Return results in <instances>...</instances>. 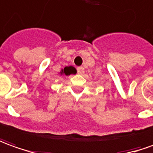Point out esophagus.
Masks as SVG:
<instances>
[{"label": "esophagus", "mask_w": 153, "mask_h": 153, "mask_svg": "<svg viewBox=\"0 0 153 153\" xmlns=\"http://www.w3.org/2000/svg\"><path fill=\"white\" fill-rule=\"evenodd\" d=\"M84 68H83L82 66H79V67H77V73L80 75H82L83 73H84Z\"/></svg>", "instance_id": "esophagus-1"}]
</instances>
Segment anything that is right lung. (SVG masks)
Segmentation results:
<instances>
[{
    "label": "right lung",
    "instance_id": "1",
    "mask_svg": "<svg viewBox=\"0 0 153 153\" xmlns=\"http://www.w3.org/2000/svg\"><path fill=\"white\" fill-rule=\"evenodd\" d=\"M76 70L73 66H66L65 68L62 69V71L60 72L61 75H66V76H69L71 74H76Z\"/></svg>",
    "mask_w": 153,
    "mask_h": 153
}]
</instances>
